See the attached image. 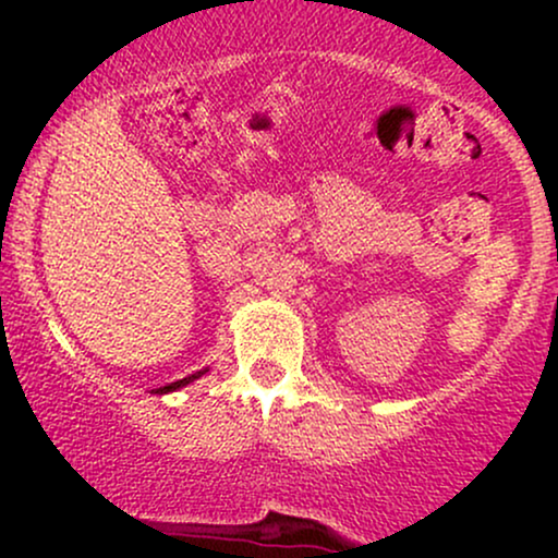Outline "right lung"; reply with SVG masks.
<instances>
[{"label":"right lung","instance_id":"right-lung-1","mask_svg":"<svg viewBox=\"0 0 558 558\" xmlns=\"http://www.w3.org/2000/svg\"><path fill=\"white\" fill-rule=\"evenodd\" d=\"M209 373V367H204V369H198V373H194V375H189V377H183V380H175V383H170V386H162V388H155L151 390V393H170V390H178V388H183V386H189V383H194V380H198V377L202 375H207Z\"/></svg>","mask_w":558,"mask_h":558}]
</instances>
